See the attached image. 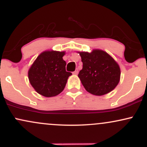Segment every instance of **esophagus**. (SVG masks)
<instances>
[{"label":"esophagus","instance_id":"obj_1","mask_svg":"<svg viewBox=\"0 0 147 147\" xmlns=\"http://www.w3.org/2000/svg\"><path fill=\"white\" fill-rule=\"evenodd\" d=\"M78 73H79L78 69H76V70H75V72H73L74 75H77V74H78Z\"/></svg>","mask_w":147,"mask_h":147}]
</instances>
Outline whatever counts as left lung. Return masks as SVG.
<instances>
[{
	"label": "left lung",
	"instance_id": "obj_1",
	"mask_svg": "<svg viewBox=\"0 0 147 147\" xmlns=\"http://www.w3.org/2000/svg\"><path fill=\"white\" fill-rule=\"evenodd\" d=\"M83 63L79 78L88 92L101 96L109 93L117 86L120 79V68L107 52L93 50L90 53L79 52Z\"/></svg>",
	"mask_w": 147,
	"mask_h": 147
}]
</instances>
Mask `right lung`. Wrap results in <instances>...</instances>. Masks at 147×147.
Wrapping results in <instances>:
<instances>
[{
	"label": "right lung",
	"mask_w": 147,
	"mask_h": 147,
	"mask_svg": "<svg viewBox=\"0 0 147 147\" xmlns=\"http://www.w3.org/2000/svg\"><path fill=\"white\" fill-rule=\"evenodd\" d=\"M65 52L48 51L40 54L28 71L30 83L40 95L55 97L63 90L71 72L65 70Z\"/></svg>",
	"instance_id": "obj_1"
}]
</instances>
